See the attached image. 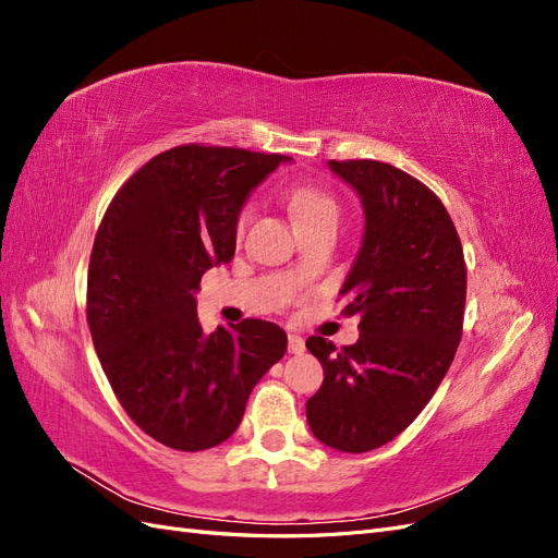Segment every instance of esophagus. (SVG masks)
<instances>
[{"label":"esophagus","instance_id":"1","mask_svg":"<svg viewBox=\"0 0 558 558\" xmlns=\"http://www.w3.org/2000/svg\"><path fill=\"white\" fill-rule=\"evenodd\" d=\"M305 351V340L300 335H289V353H302Z\"/></svg>","mask_w":558,"mask_h":558}]
</instances>
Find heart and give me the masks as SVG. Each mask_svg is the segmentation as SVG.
<instances>
[{"mask_svg": "<svg viewBox=\"0 0 558 558\" xmlns=\"http://www.w3.org/2000/svg\"><path fill=\"white\" fill-rule=\"evenodd\" d=\"M283 202H286V207H289L298 230L312 228V226H324V223L337 226V221H340V205H337V199L328 191L318 189V185L293 183L283 191ZM248 218H251V207H246L238 216L234 232L242 234L248 223Z\"/></svg>", "mask_w": 558, "mask_h": 558, "instance_id": "1", "label": "heart"}]
</instances>
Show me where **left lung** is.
Listing matches in <instances>:
<instances>
[{"mask_svg":"<svg viewBox=\"0 0 558 558\" xmlns=\"http://www.w3.org/2000/svg\"><path fill=\"white\" fill-rule=\"evenodd\" d=\"M361 195L365 234L342 286L361 314L356 344L312 335L324 384L307 400L320 442L361 453L391 442L426 408L463 335L465 260L459 232L428 185L379 160H330Z\"/></svg>","mask_w":558,"mask_h":558,"instance_id":"obj_1","label":"left lung"}]
</instances>
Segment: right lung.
Returning <instances> with one entry per match:
<instances>
[{
	"mask_svg": "<svg viewBox=\"0 0 558 558\" xmlns=\"http://www.w3.org/2000/svg\"><path fill=\"white\" fill-rule=\"evenodd\" d=\"M279 154L183 144L140 167L111 199L88 265V326L128 416L160 445L202 451L238 430L286 332L246 318L205 335L195 291L230 263L240 209Z\"/></svg>",
	"mask_w": 558,
	"mask_h": 558,
	"instance_id": "1",
	"label": "right lung"
}]
</instances>
